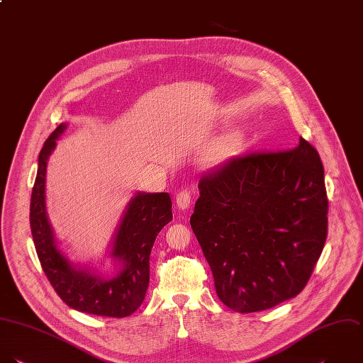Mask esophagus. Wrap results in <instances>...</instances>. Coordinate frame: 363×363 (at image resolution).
<instances>
[{
    "mask_svg": "<svg viewBox=\"0 0 363 363\" xmlns=\"http://www.w3.org/2000/svg\"><path fill=\"white\" fill-rule=\"evenodd\" d=\"M191 205V194L186 189H182L177 194V206L182 211L188 209Z\"/></svg>",
    "mask_w": 363,
    "mask_h": 363,
    "instance_id": "1",
    "label": "esophagus"
}]
</instances>
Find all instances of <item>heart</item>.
<instances>
[{"instance_id": "1", "label": "heart", "mask_w": 363, "mask_h": 363, "mask_svg": "<svg viewBox=\"0 0 363 363\" xmlns=\"http://www.w3.org/2000/svg\"><path fill=\"white\" fill-rule=\"evenodd\" d=\"M242 145V137L238 133H232L222 138L206 155L205 161L209 165H219L232 158Z\"/></svg>"}]
</instances>
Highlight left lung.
<instances>
[{
	"mask_svg": "<svg viewBox=\"0 0 363 363\" xmlns=\"http://www.w3.org/2000/svg\"><path fill=\"white\" fill-rule=\"evenodd\" d=\"M198 186L191 226L220 301L246 314L298 296L328 232L318 151L300 138L293 150L232 157Z\"/></svg>",
	"mask_w": 363,
	"mask_h": 363,
	"instance_id": "obj_1",
	"label": "left lung"
}]
</instances>
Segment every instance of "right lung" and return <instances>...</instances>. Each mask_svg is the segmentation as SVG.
<instances>
[{"label": "right lung", "instance_id": "obj_1", "mask_svg": "<svg viewBox=\"0 0 363 363\" xmlns=\"http://www.w3.org/2000/svg\"><path fill=\"white\" fill-rule=\"evenodd\" d=\"M65 130L66 124H59L39 152L29 212L38 259L49 283L70 308L101 317H128L144 301L152 245L160 230L172 220L171 198L167 192H138L130 201L111 249V257L123 263L118 276L104 280L90 270L76 269L57 247L45 206L48 158Z\"/></svg>", "mask_w": 363, "mask_h": 363}]
</instances>
